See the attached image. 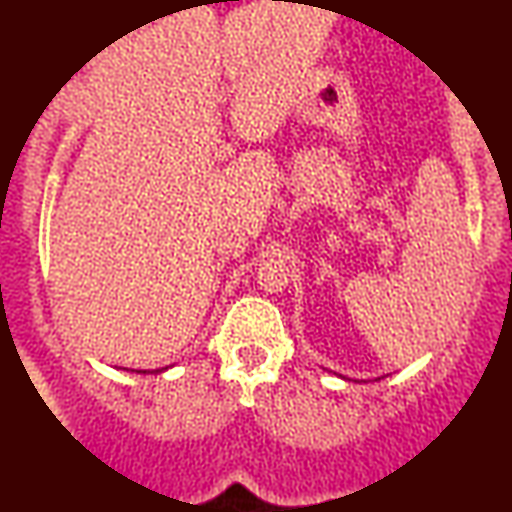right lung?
<instances>
[{
  "label": "right lung",
  "mask_w": 512,
  "mask_h": 512,
  "mask_svg": "<svg viewBox=\"0 0 512 512\" xmlns=\"http://www.w3.org/2000/svg\"><path fill=\"white\" fill-rule=\"evenodd\" d=\"M160 370H165V368H158V370H153V373H160ZM137 373H146V370H137Z\"/></svg>",
  "instance_id": "add662e5"
}]
</instances>
